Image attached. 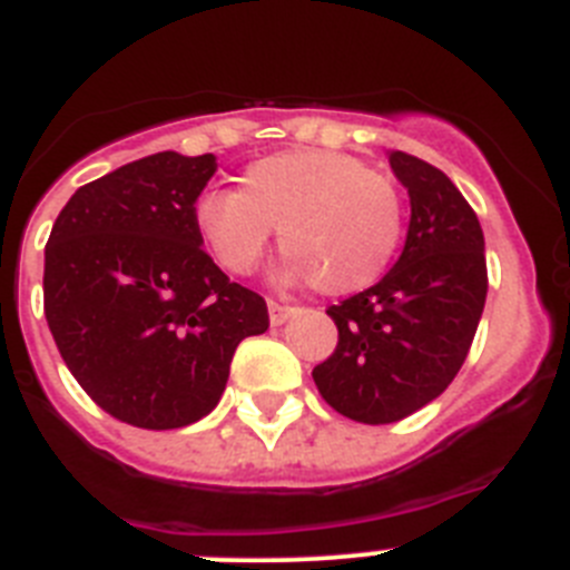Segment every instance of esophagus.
<instances>
[{
    "label": "esophagus",
    "mask_w": 570,
    "mask_h": 570,
    "mask_svg": "<svg viewBox=\"0 0 570 570\" xmlns=\"http://www.w3.org/2000/svg\"><path fill=\"white\" fill-rule=\"evenodd\" d=\"M294 308L291 305H282V302H268V316H271V325H282V322H288Z\"/></svg>",
    "instance_id": "obj_1"
}]
</instances>
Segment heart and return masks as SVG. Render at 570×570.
Here are the masks:
<instances>
[{"instance_id":"obj_1","label":"heart","mask_w":570,"mask_h":570,"mask_svg":"<svg viewBox=\"0 0 570 570\" xmlns=\"http://www.w3.org/2000/svg\"><path fill=\"white\" fill-rule=\"evenodd\" d=\"M194 225L228 274L248 276L271 234L288 254L282 282L342 296L374 285L396 256L405 205L391 176L334 150H282L256 159L239 190L196 199Z\"/></svg>"}]
</instances>
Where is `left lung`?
Here are the masks:
<instances>
[{"label": "left lung", "instance_id": "obj_1", "mask_svg": "<svg viewBox=\"0 0 570 570\" xmlns=\"http://www.w3.org/2000/svg\"><path fill=\"white\" fill-rule=\"evenodd\" d=\"M387 163L411 196L400 259L376 285L331 305L340 342L314 367L322 400L365 425L400 422L460 374L488 294L485 236L440 168L402 150Z\"/></svg>", "mask_w": 570, "mask_h": 570}]
</instances>
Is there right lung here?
<instances>
[{
  "mask_svg": "<svg viewBox=\"0 0 570 570\" xmlns=\"http://www.w3.org/2000/svg\"><path fill=\"white\" fill-rule=\"evenodd\" d=\"M216 156H145L82 185L45 245V320L102 411L148 431L210 414L268 305L230 282L194 225Z\"/></svg>",
  "mask_w": 570,
  "mask_h": 570,
  "instance_id": "add662e5",
  "label": "right lung"
}]
</instances>
